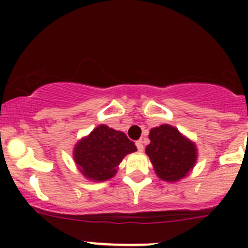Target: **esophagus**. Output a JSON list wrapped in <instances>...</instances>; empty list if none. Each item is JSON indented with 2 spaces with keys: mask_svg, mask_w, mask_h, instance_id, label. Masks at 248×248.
Masks as SVG:
<instances>
[{
  "mask_svg": "<svg viewBox=\"0 0 248 248\" xmlns=\"http://www.w3.org/2000/svg\"><path fill=\"white\" fill-rule=\"evenodd\" d=\"M136 145H137V149H138V151H139V152H142V151H144V145H142V141H141V140H138V141L136 142Z\"/></svg>",
  "mask_w": 248,
  "mask_h": 248,
  "instance_id": "1",
  "label": "esophagus"
}]
</instances>
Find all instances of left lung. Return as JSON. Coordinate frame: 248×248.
I'll list each match as a JSON object with an SVG mask.
<instances>
[{
	"label": "left lung",
	"mask_w": 248,
	"mask_h": 248,
	"mask_svg": "<svg viewBox=\"0 0 248 248\" xmlns=\"http://www.w3.org/2000/svg\"><path fill=\"white\" fill-rule=\"evenodd\" d=\"M150 144L145 152L159 179L175 182L187 176L197 162V147L170 124L150 131Z\"/></svg>",
	"instance_id": "1"
}]
</instances>
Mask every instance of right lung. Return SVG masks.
Instances as JSON below:
<instances>
[{
    "label": "right lung",
    "mask_w": 248,
    "mask_h": 248,
    "mask_svg": "<svg viewBox=\"0 0 248 248\" xmlns=\"http://www.w3.org/2000/svg\"><path fill=\"white\" fill-rule=\"evenodd\" d=\"M136 151L137 146L124 132L101 124L78 141L73 155L81 174L86 179L101 182L111 179L124 157Z\"/></svg>",
    "instance_id": "add662e5"
}]
</instances>
